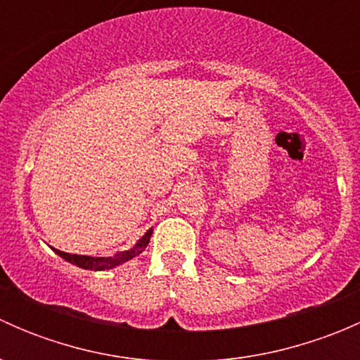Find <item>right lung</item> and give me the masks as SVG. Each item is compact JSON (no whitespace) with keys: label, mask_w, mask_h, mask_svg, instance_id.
Segmentation results:
<instances>
[{"label":"right lung","mask_w":360,"mask_h":360,"mask_svg":"<svg viewBox=\"0 0 360 360\" xmlns=\"http://www.w3.org/2000/svg\"><path fill=\"white\" fill-rule=\"evenodd\" d=\"M151 233H153V230H148L146 233H144L143 237L137 240V244L134 245L132 249L115 254L112 257L82 256V254H69V252H63V250H59V249H53V248L52 249H53V252L59 254L60 257H64V259L69 261L71 264H76V266L83 268V270L103 271V270H111V268H115V266H120V264L127 263V261L132 259V257L139 256V254L148 248V244H150Z\"/></svg>","instance_id":"1"}]
</instances>
